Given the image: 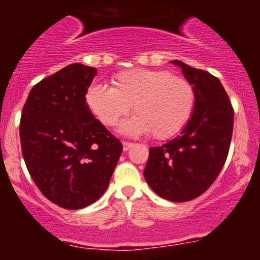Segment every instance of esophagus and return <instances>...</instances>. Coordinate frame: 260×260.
Returning <instances> with one entry per match:
<instances>
[{"label": "esophagus", "instance_id": "34e87169", "mask_svg": "<svg viewBox=\"0 0 260 260\" xmlns=\"http://www.w3.org/2000/svg\"><path fill=\"white\" fill-rule=\"evenodd\" d=\"M122 144H123V151L130 150V148H132V147H133V143H132V142H125V141H123V142H122Z\"/></svg>", "mask_w": 260, "mask_h": 260}]
</instances>
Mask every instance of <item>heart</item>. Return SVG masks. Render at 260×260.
Segmentation results:
<instances>
[{
	"label": "heart",
	"mask_w": 260,
	"mask_h": 260,
	"mask_svg": "<svg viewBox=\"0 0 260 260\" xmlns=\"http://www.w3.org/2000/svg\"><path fill=\"white\" fill-rule=\"evenodd\" d=\"M89 110L104 126L112 127L128 113L122 123L126 134L151 133V137L169 139L187 123L195 107V91L189 80L171 71L132 69L112 78V87L93 84L87 89Z\"/></svg>",
	"instance_id": "b5f03b06"
}]
</instances>
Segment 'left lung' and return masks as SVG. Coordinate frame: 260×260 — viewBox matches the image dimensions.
Returning a JSON list of instances; mask_svg holds the SVG:
<instances>
[{
	"mask_svg": "<svg viewBox=\"0 0 260 260\" xmlns=\"http://www.w3.org/2000/svg\"><path fill=\"white\" fill-rule=\"evenodd\" d=\"M172 62L194 87V112L178 137L150 148L143 174L158 197L187 202L203 194L221 172L231 146L234 110L217 78L177 59Z\"/></svg>",
	"mask_w": 260,
	"mask_h": 260,
	"instance_id": "left-lung-1",
	"label": "left lung"
}]
</instances>
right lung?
Masks as SVG:
<instances>
[{"instance_id":"1","label":"right lung","mask_w":260,"mask_h":260,"mask_svg":"<svg viewBox=\"0 0 260 260\" xmlns=\"http://www.w3.org/2000/svg\"><path fill=\"white\" fill-rule=\"evenodd\" d=\"M95 68L71 63L29 91L19 134L26 167L45 198L66 210L98 201L109 185L121 142L91 113Z\"/></svg>"}]
</instances>
